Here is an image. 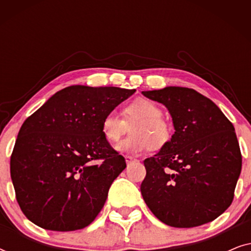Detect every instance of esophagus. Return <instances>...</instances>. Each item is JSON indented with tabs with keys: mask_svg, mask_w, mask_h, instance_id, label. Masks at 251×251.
Wrapping results in <instances>:
<instances>
[{
	"mask_svg": "<svg viewBox=\"0 0 251 251\" xmlns=\"http://www.w3.org/2000/svg\"><path fill=\"white\" fill-rule=\"evenodd\" d=\"M133 161H137V159H135V157H132V156L126 155V164H130L131 162H133Z\"/></svg>",
	"mask_w": 251,
	"mask_h": 251,
	"instance_id": "34e87169",
	"label": "esophagus"
}]
</instances>
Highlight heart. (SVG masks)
I'll return each instance as SVG.
<instances>
[{"label": "heart", "mask_w": 251, "mask_h": 251, "mask_svg": "<svg viewBox=\"0 0 251 251\" xmlns=\"http://www.w3.org/2000/svg\"><path fill=\"white\" fill-rule=\"evenodd\" d=\"M159 105L149 99L139 98L123 109V118L116 112H108L101 121V130L108 142H116L128 131L131 135L120 140L115 150L121 153L140 154L151 146L159 150L171 139V128L162 119Z\"/></svg>", "instance_id": "b5f03b06"}]
</instances>
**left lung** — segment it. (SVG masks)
Here are the masks:
<instances>
[{
    "mask_svg": "<svg viewBox=\"0 0 251 251\" xmlns=\"http://www.w3.org/2000/svg\"><path fill=\"white\" fill-rule=\"evenodd\" d=\"M142 94L166 106L175 129L169 142L144 161V201L173 227L212 222L231 205L241 173L234 126L194 89L166 87Z\"/></svg>",
    "mask_w": 251,
    "mask_h": 251,
    "instance_id": "8db88e82",
    "label": "left lung"
}]
</instances>
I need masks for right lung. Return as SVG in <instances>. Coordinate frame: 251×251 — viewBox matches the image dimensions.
I'll use <instances>...</instances> for the list:
<instances>
[{
    "label": "right lung",
    "mask_w": 251,
    "mask_h": 251,
    "mask_svg": "<svg viewBox=\"0 0 251 251\" xmlns=\"http://www.w3.org/2000/svg\"><path fill=\"white\" fill-rule=\"evenodd\" d=\"M135 91L71 85L26 119L10 173L19 207L30 222L58 232L94 222L126 167L102 133V118Z\"/></svg>",
    "instance_id": "right-lung-1"
}]
</instances>
